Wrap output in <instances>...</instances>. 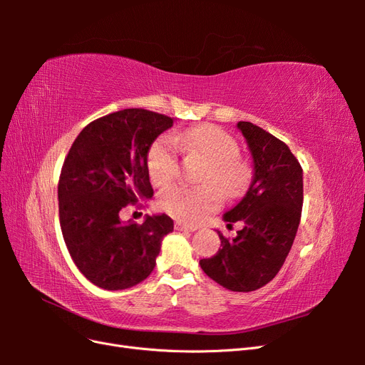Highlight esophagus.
<instances>
[{
    "label": "esophagus",
    "mask_w": 365,
    "mask_h": 365,
    "mask_svg": "<svg viewBox=\"0 0 365 365\" xmlns=\"http://www.w3.org/2000/svg\"><path fill=\"white\" fill-rule=\"evenodd\" d=\"M175 230H178V231H195V230H197V227L196 225H187L184 222H175Z\"/></svg>",
    "instance_id": "obj_1"
}]
</instances>
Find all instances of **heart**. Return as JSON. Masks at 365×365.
Returning a JSON list of instances; mask_svg holds the SVG:
<instances>
[{"mask_svg": "<svg viewBox=\"0 0 365 365\" xmlns=\"http://www.w3.org/2000/svg\"><path fill=\"white\" fill-rule=\"evenodd\" d=\"M180 149L201 153L207 160L201 185L175 184L160 195V205L165 213L182 222H197L219 207L220 195H237L245 185L248 170L239 160V145L224 129L201 125L178 130L175 135H161L150 146L148 169L153 184H170L180 170Z\"/></svg>", "mask_w": 365, "mask_h": 365, "instance_id": "1", "label": "heart"}]
</instances>
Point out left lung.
<instances>
[{"label":"left lung","instance_id":"left-lung-1","mask_svg":"<svg viewBox=\"0 0 365 365\" xmlns=\"http://www.w3.org/2000/svg\"><path fill=\"white\" fill-rule=\"evenodd\" d=\"M254 163L250 189L224 215L245 227L235 239L219 233V251L200 264L210 279L235 292H251L269 283L288 257L303 207V169L289 148L264 129L239 121Z\"/></svg>","mask_w":365,"mask_h":365}]
</instances>
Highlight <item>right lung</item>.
Here are the masks:
<instances>
[{"instance_id":"obj_1","label":"right lung","mask_w":365,"mask_h":365,"mask_svg":"<svg viewBox=\"0 0 365 365\" xmlns=\"http://www.w3.org/2000/svg\"><path fill=\"white\" fill-rule=\"evenodd\" d=\"M173 118L141 108L103 115L86 125L63 161L59 184L61 230L76 267L98 288L118 291L155 268L161 240L173 231L168 215L143 224L120 210L152 197L148 152Z\"/></svg>"}]
</instances>
